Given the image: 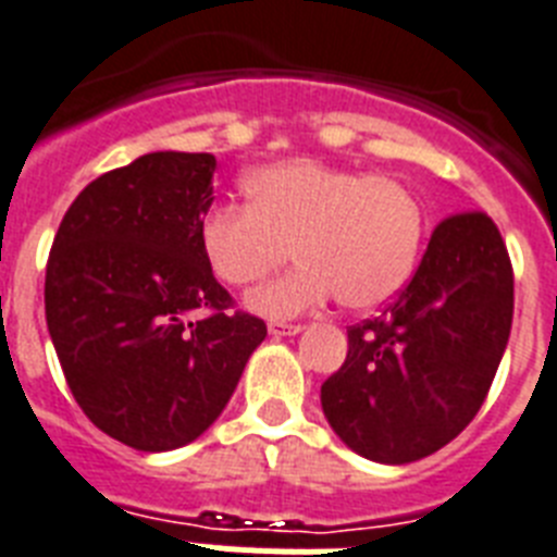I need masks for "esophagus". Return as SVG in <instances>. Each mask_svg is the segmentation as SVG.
Listing matches in <instances>:
<instances>
[{
	"instance_id": "1",
	"label": "esophagus",
	"mask_w": 557,
	"mask_h": 557,
	"mask_svg": "<svg viewBox=\"0 0 557 557\" xmlns=\"http://www.w3.org/2000/svg\"><path fill=\"white\" fill-rule=\"evenodd\" d=\"M300 331H302L300 322H269L271 336H292V334H300Z\"/></svg>"
}]
</instances>
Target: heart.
I'll use <instances>...</instances> for the list:
<instances>
[{"instance_id": "obj_1", "label": "heart", "mask_w": 557, "mask_h": 557, "mask_svg": "<svg viewBox=\"0 0 557 557\" xmlns=\"http://www.w3.org/2000/svg\"><path fill=\"white\" fill-rule=\"evenodd\" d=\"M246 207H218L200 223V249L226 286L260 283L300 257L286 277L257 288L246 306L297 317L329 297L354 311L387 302L410 280L424 240L419 195L394 175L286 161L243 181Z\"/></svg>"}]
</instances>
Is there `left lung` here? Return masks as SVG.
<instances>
[{"mask_svg": "<svg viewBox=\"0 0 557 557\" xmlns=\"http://www.w3.org/2000/svg\"><path fill=\"white\" fill-rule=\"evenodd\" d=\"M516 277L487 212L447 214L422 263L380 317L348 329V357L322 382V410L350 450L408 465L473 422L512 329Z\"/></svg>", "mask_w": 557, "mask_h": 557, "instance_id": "8db88e82", "label": "left lung"}]
</instances>
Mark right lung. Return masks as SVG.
I'll return each instance as SVG.
<instances>
[{"label": "right lung", "instance_id": "add662e5", "mask_svg": "<svg viewBox=\"0 0 557 557\" xmlns=\"http://www.w3.org/2000/svg\"><path fill=\"white\" fill-rule=\"evenodd\" d=\"M212 175L209 152H149L84 186L53 237L45 317L64 380L135 450L195 442L265 339L200 249Z\"/></svg>", "mask_w": 557, "mask_h": 557}]
</instances>
